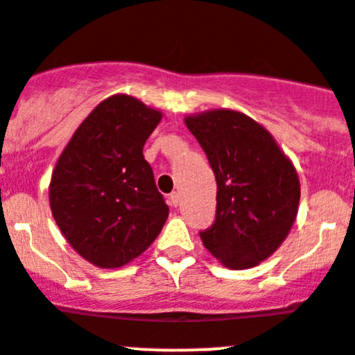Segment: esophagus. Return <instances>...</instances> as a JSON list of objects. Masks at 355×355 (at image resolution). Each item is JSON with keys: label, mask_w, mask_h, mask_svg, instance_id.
<instances>
[{"label": "esophagus", "mask_w": 355, "mask_h": 355, "mask_svg": "<svg viewBox=\"0 0 355 355\" xmlns=\"http://www.w3.org/2000/svg\"><path fill=\"white\" fill-rule=\"evenodd\" d=\"M170 203H171V207H178V203H180V194L171 193L170 194Z\"/></svg>", "instance_id": "34e87169"}]
</instances>
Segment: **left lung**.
I'll return each mask as SVG.
<instances>
[{
	"mask_svg": "<svg viewBox=\"0 0 355 355\" xmlns=\"http://www.w3.org/2000/svg\"><path fill=\"white\" fill-rule=\"evenodd\" d=\"M217 180L215 220L203 245L231 270L257 266L289 234L300 205L296 168L270 132L234 110L185 117Z\"/></svg>",
	"mask_w": 355,
	"mask_h": 355,
	"instance_id": "left-lung-1",
	"label": "left lung"
}]
</instances>
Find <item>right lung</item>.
<instances>
[{"label":"right lung","mask_w":355,"mask_h":355,"mask_svg":"<svg viewBox=\"0 0 355 355\" xmlns=\"http://www.w3.org/2000/svg\"><path fill=\"white\" fill-rule=\"evenodd\" d=\"M162 114L137 98L101 101L59 155L49 201L55 224L84 259L121 268L161 233L170 208L144 157Z\"/></svg>","instance_id":"add662e5"}]
</instances>
